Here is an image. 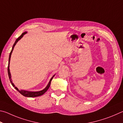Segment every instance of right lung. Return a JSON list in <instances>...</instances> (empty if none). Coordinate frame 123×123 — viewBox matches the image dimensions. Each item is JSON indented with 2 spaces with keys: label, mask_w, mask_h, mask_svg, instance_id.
<instances>
[{
  "label": "right lung",
  "mask_w": 123,
  "mask_h": 123,
  "mask_svg": "<svg viewBox=\"0 0 123 123\" xmlns=\"http://www.w3.org/2000/svg\"><path fill=\"white\" fill-rule=\"evenodd\" d=\"M27 33V32H25L21 34V35L20 36H19V37L17 39L16 42L14 43L13 45V47H12V50L11 51V52L10 53V55H9V59H8V77H9V79H10V80L11 81V84L12 85V86L13 87H15V86L14 85V84L12 83V79H11V74H10V68H9V64H10V58H11V54L12 52L13 51V49H14V47L15 45H16V43L18 42V40H19L20 39L23 37V36L26 33ZM55 76V75L53 76V77H52V78L50 79V80H49V82L48 84V85H47V86L45 88L44 90H42V91H38V92H30V91H24V90H19L16 87H15V89H16L17 91H18L19 93L20 94H22L23 96H25V97H38V96H42L43 95V94H44L45 92L47 91V90L49 89V88L50 86V84H51V81L52 80V79H53V77Z\"/></svg>",
  "instance_id": "obj_1"
}]
</instances>
